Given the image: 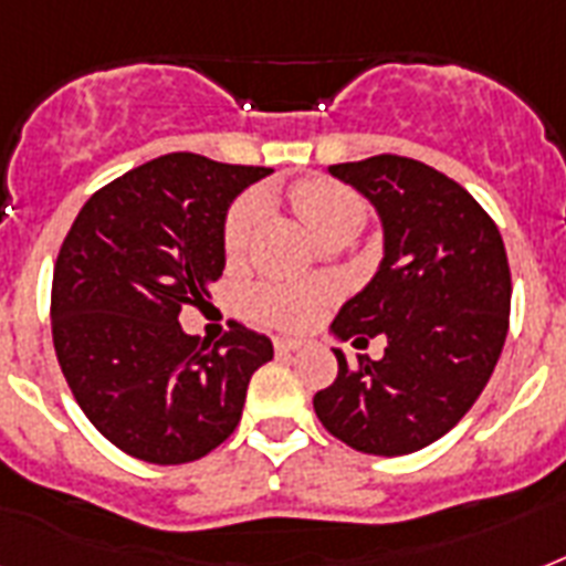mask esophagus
<instances>
[{
  "label": "esophagus",
  "mask_w": 566,
  "mask_h": 566,
  "mask_svg": "<svg viewBox=\"0 0 566 566\" xmlns=\"http://www.w3.org/2000/svg\"><path fill=\"white\" fill-rule=\"evenodd\" d=\"M302 340H291V337H275V353L279 355H293L302 349Z\"/></svg>",
  "instance_id": "obj_1"
}]
</instances>
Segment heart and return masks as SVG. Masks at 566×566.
I'll list each match as a JSON object with an SVG mask.
<instances>
[{
    "label": "heart",
    "mask_w": 566,
    "mask_h": 566,
    "mask_svg": "<svg viewBox=\"0 0 566 566\" xmlns=\"http://www.w3.org/2000/svg\"><path fill=\"white\" fill-rule=\"evenodd\" d=\"M293 211L300 213L317 238H326L335 229H361L367 208L361 196L353 193L344 185L326 179L300 181L291 188ZM261 199L243 196L229 211L226 231H222V249L229 261H238L249 247V238L255 231ZM328 300L326 284H258L247 296L249 317L275 328H305L317 317L319 305Z\"/></svg>",
    "instance_id": "1"
}]
</instances>
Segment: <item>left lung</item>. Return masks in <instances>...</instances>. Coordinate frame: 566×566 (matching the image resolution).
Listing matches in <instances>:
<instances>
[{"label":"left lung","mask_w":566,"mask_h":566,"mask_svg":"<svg viewBox=\"0 0 566 566\" xmlns=\"http://www.w3.org/2000/svg\"><path fill=\"white\" fill-rule=\"evenodd\" d=\"M337 181L373 205L381 261L332 323L337 340L385 335V355L346 364L314 396V411L346 447L408 455L464 417L500 361L511 273L500 229L458 181L399 155L332 164Z\"/></svg>","instance_id":"left-lung-1"}]
</instances>
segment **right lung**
<instances>
[{
    "instance_id": "add662e5",
    "label": "right lung",
    "mask_w": 566,
    "mask_h": 566,
    "mask_svg": "<svg viewBox=\"0 0 566 566\" xmlns=\"http://www.w3.org/2000/svg\"><path fill=\"white\" fill-rule=\"evenodd\" d=\"M270 167L161 155L84 202L52 275V340L87 420L128 455L188 464L238 429L273 340L231 323L220 344L179 314L222 275L231 202Z\"/></svg>"
}]
</instances>
